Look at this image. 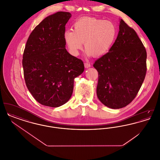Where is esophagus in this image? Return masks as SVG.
I'll return each mask as SVG.
<instances>
[{"instance_id": "34e87169", "label": "esophagus", "mask_w": 160, "mask_h": 160, "mask_svg": "<svg viewBox=\"0 0 160 160\" xmlns=\"http://www.w3.org/2000/svg\"><path fill=\"white\" fill-rule=\"evenodd\" d=\"M91 65L89 62H85L84 63V67L86 68H88L91 67Z\"/></svg>"}]
</instances>
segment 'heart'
<instances>
[{
	"label": "heart",
	"instance_id": "b5f03b06",
	"mask_svg": "<svg viewBox=\"0 0 160 160\" xmlns=\"http://www.w3.org/2000/svg\"><path fill=\"white\" fill-rule=\"evenodd\" d=\"M74 29L64 33V39L70 52L77 55L84 42L86 53L100 56L107 53L114 44L118 29L114 23L93 18H84L77 20Z\"/></svg>",
	"mask_w": 160,
	"mask_h": 160
}]
</instances>
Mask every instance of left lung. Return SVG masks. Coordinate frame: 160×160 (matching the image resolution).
<instances>
[{"mask_svg": "<svg viewBox=\"0 0 160 160\" xmlns=\"http://www.w3.org/2000/svg\"><path fill=\"white\" fill-rule=\"evenodd\" d=\"M146 58L136 31L121 19L114 44L93 65L98 72L97 97L104 105L121 108L135 98L145 80Z\"/></svg>", "mask_w": 160, "mask_h": 160, "instance_id": "8db88e82", "label": "left lung"}]
</instances>
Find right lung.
Listing matches in <instances>:
<instances>
[{
	"mask_svg": "<svg viewBox=\"0 0 160 160\" xmlns=\"http://www.w3.org/2000/svg\"><path fill=\"white\" fill-rule=\"evenodd\" d=\"M68 12H58L35 27L27 41L23 56L26 86L42 105L58 107L70 99L74 81L84 71L83 61L65 48V25Z\"/></svg>",
	"mask_w": 160,
	"mask_h": 160,
	"instance_id": "add662e5",
	"label": "right lung"
}]
</instances>
